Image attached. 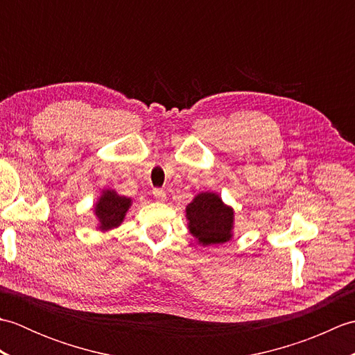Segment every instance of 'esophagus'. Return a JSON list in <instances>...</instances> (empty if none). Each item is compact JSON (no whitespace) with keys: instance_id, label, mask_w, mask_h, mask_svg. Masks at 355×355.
<instances>
[{"instance_id":"34e87169","label":"esophagus","mask_w":355,"mask_h":355,"mask_svg":"<svg viewBox=\"0 0 355 355\" xmlns=\"http://www.w3.org/2000/svg\"><path fill=\"white\" fill-rule=\"evenodd\" d=\"M153 195H154V198L157 201H164L166 200V192L163 189H154Z\"/></svg>"}]
</instances>
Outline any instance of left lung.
I'll list each match as a JSON object with an SVG mask.
<instances>
[{"label": "left lung", "instance_id": "8db88e82", "mask_svg": "<svg viewBox=\"0 0 355 355\" xmlns=\"http://www.w3.org/2000/svg\"><path fill=\"white\" fill-rule=\"evenodd\" d=\"M186 218L191 233L202 245L223 244L232 238L233 209L214 192L197 195L186 207Z\"/></svg>", "mask_w": 355, "mask_h": 355}]
</instances>
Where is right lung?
<instances>
[{
    "instance_id": "add662e5",
    "label": "right lung",
    "mask_w": 355,
    "mask_h": 355,
    "mask_svg": "<svg viewBox=\"0 0 355 355\" xmlns=\"http://www.w3.org/2000/svg\"><path fill=\"white\" fill-rule=\"evenodd\" d=\"M131 206V198L120 197L114 191H105L99 201L96 202L94 212L99 218V229L111 230L123 221L125 214Z\"/></svg>"
}]
</instances>
